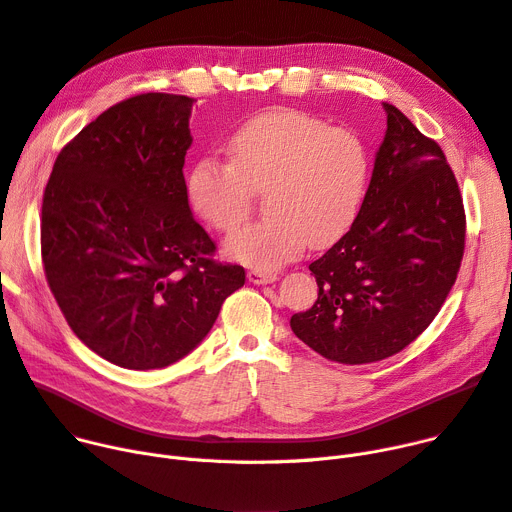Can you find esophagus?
Returning <instances> with one entry per match:
<instances>
[{
	"mask_svg": "<svg viewBox=\"0 0 512 512\" xmlns=\"http://www.w3.org/2000/svg\"><path fill=\"white\" fill-rule=\"evenodd\" d=\"M247 278H249L251 284H271V282L278 280L274 271H259V269H251Z\"/></svg>",
	"mask_w": 512,
	"mask_h": 512,
	"instance_id": "esophagus-1",
	"label": "esophagus"
}]
</instances>
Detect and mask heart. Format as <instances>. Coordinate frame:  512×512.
Returning a JSON list of instances; mask_svg holds the SVG:
<instances>
[{"label": "heart", "mask_w": 512, "mask_h": 512, "mask_svg": "<svg viewBox=\"0 0 512 512\" xmlns=\"http://www.w3.org/2000/svg\"><path fill=\"white\" fill-rule=\"evenodd\" d=\"M230 160L208 154L189 170L195 212L212 228L232 232L249 216L255 193L265 210L226 238V255L267 271L292 261L306 245L325 247L354 224L370 179V148L354 127L294 109L259 115L228 142Z\"/></svg>", "instance_id": "heart-1"}]
</instances>
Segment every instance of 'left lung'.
I'll return each instance as SVG.
<instances>
[{
	"instance_id": "left-lung-1",
	"label": "left lung",
	"mask_w": 512,
	"mask_h": 512,
	"mask_svg": "<svg viewBox=\"0 0 512 512\" xmlns=\"http://www.w3.org/2000/svg\"><path fill=\"white\" fill-rule=\"evenodd\" d=\"M387 131L352 228L317 261L319 296L290 327L339 364L385 360L434 321L463 259L465 210L442 148L385 102Z\"/></svg>"
}]
</instances>
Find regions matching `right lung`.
<instances>
[{
    "label": "right lung",
    "instance_id": "1",
    "mask_svg": "<svg viewBox=\"0 0 512 512\" xmlns=\"http://www.w3.org/2000/svg\"><path fill=\"white\" fill-rule=\"evenodd\" d=\"M195 98H125L67 142L43 193L41 257L59 309L121 368L187 356L245 284L191 216L183 177Z\"/></svg>",
    "mask_w": 512,
    "mask_h": 512
}]
</instances>
